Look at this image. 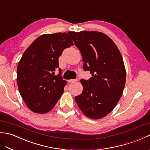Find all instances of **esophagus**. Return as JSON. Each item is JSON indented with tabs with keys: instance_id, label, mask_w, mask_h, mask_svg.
<instances>
[{
	"instance_id": "esophagus-1",
	"label": "esophagus",
	"mask_w": 150,
	"mask_h": 150,
	"mask_svg": "<svg viewBox=\"0 0 150 150\" xmlns=\"http://www.w3.org/2000/svg\"><path fill=\"white\" fill-rule=\"evenodd\" d=\"M76 81H78V79H69V80H68V82H69V83H71V82H76Z\"/></svg>"
}]
</instances>
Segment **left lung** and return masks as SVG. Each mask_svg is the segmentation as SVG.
<instances>
[{"instance_id":"left-lung-1","label":"left lung","mask_w":150,"mask_h":150,"mask_svg":"<svg viewBox=\"0 0 150 150\" xmlns=\"http://www.w3.org/2000/svg\"><path fill=\"white\" fill-rule=\"evenodd\" d=\"M68 34L81 51L83 69L92 76L89 81L81 80L83 91L75 100L86 116L101 119L114 109L123 95L126 69L122 55L114 41L102 33Z\"/></svg>"}]
</instances>
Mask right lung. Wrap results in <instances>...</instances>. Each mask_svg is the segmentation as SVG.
<instances>
[{
	"instance_id": "add662e5",
	"label": "right lung",
	"mask_w": 150,
	"mask_h": 150,
	"mask_svg": "<svg viewBox=\"0 0 150 150\" xmlns=\"http://www.w3.org/2000/svg\"><path fill=\"white\" fill-rule=\"evenodd\" d=\"M74 45L67 33L45 34L24 52L17 67V84L27 107L38 114H45L57 103L67 82L61 78L59 57L66 48ZM57 68V76L52 74Z\"/></svg>"
}]
</instances>
